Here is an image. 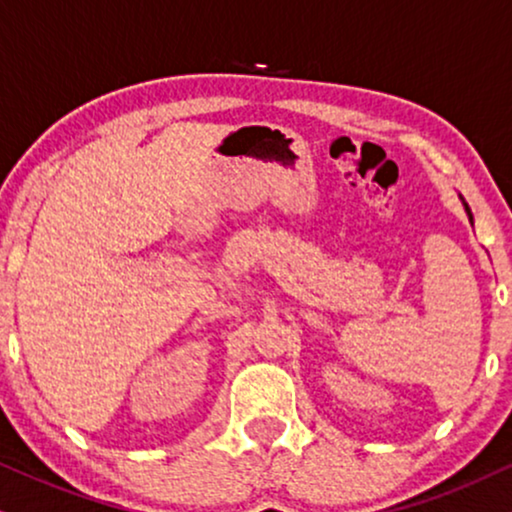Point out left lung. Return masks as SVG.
Returning a JSON list of instances; mask_svg holds the SVG:
<instances>
[{"label": "left lung", "instance_id": "obj_1", "mask_svg": "<svg viewBox=\"0 0 512 512\" xmlns=\"http://www.w3.org/2000/svg\"><path fill=\"white\" fill-rule=\"evenodd\" d=\"M465 205V212H468V217H470V222H472V212H470V208H468V203H463Z\"/></svg>", "mask_w": 512, "mask_h": 512}]
</instances>
